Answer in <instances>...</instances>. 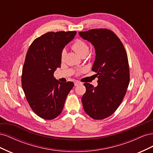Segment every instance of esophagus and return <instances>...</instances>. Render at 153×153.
<instances>
[{
	"label": "esophagus",
	"instance_id": "obj_1",
	"mask_svg": "<svg viewBox=\"0 0 153 153\" xmlns=\"http://www.w3.org/2000/svg\"><path fill=\"white\" fill-rule=\"evenodd\" d=\"M80 84H81V83L79 82L78 81H76V82H75V86H77V85H80Z\"/></svg>",
	"mask_w": 153,
	"mask_h": 153
}]
</instances>
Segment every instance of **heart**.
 <instances>
[{
    "instance_id": "obj_1",
    "label": "heart",
    "mask_w": 153,
    "mask_h": 153,
    "mask_svg": "<svg viewBox=\"0 0 153 153\" xmlns=\"http://www.w3.org/2000/svg\"><path fill=\"white\" fill-rule=\"evenodd\" d=\"M71 47L73 50H75L78 55H80L82 57L84 55H86L89 52V46L85 41L80 39H76L74 41ZM66 51L63 50L61 54V59L62 61L64 59Z\"/></svg>"
}]
</instances>
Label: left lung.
Listing matches in <instances>:
<instances>
[{
	"instance_id": "obj_1",
	"label": "left lung",
	"mask_w": 153,
	"mask_h": 153,
	"mask_svg": "<svg viewBox=\"0 0 153 153\" xmlns=\"http://www.w3.org/2000/svg\"><path fill=\"white\" fill-rule=\"evenodd\" d=\"M79 35L94 46L96 59L92 71L98 78L96 87L84 84L86 92L82 98L83 106L92 119H103L114 113L126 94L129 83L127 53L121 40L109 29H91L80 32Z\"/></svg>"
}]
</instances>
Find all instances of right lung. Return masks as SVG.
<instances>
[{
  "instance_id": "right-lung-1",
  "label": "right lung",
  "mask_w": 153,
  "mask_h": 153,
  "mask_svg": "<svg viewBox=\"0 0 153 153\" xmlns=\"http://www.w3.org/2000/svg\"><path fill=\"white\" fill-rule=\"evenodd\" d=\"M76 31L49 32L32 43L22 69V85L34 112L44 119L52 120L62 112L73 82H61L53 76L61 67V54L74 38Z\"/></svg>"
}]
</instances>
